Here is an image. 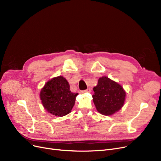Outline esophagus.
Here are the masks:
<instances>
[{"mask_svg":"<svg viewBox=\"0 0 161 161\" xmlns=\"http://www.w3.org/2000/svg\"><path fill=\"white\" fill-rule=\"evenodd\" d=\"M90 92H91V90H90V88H89V89H87V90H83V91H81V93H90Z\"/></svg>","mask_w":161,"mask_h":161,"instance_id":"1","label":"esophagus"}]
</instances>
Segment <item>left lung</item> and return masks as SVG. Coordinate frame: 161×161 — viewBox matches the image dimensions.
I'll list each match as a JSON object with an SVG mask.
<instances>
[{"mask_svg":"<svg viewBox=\"0 0 161 161\" xmlns=\"http://www.w3.org/2000/svg\"><path fill=\"white\" fill-rule=\"evenodd\" d=\"M93 103L99 113L111 115L121 109L126 93L123 87L109 77H100L97 85L93 87Z\"/></svg>","mask_w":161,"mask_h":161,"instance_id":"1","label":"left lung"}]
</instances>
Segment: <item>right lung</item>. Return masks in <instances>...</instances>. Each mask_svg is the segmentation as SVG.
Segmentation results:
<instances>
[{"label":"right lung","mask_w":161,"mask_h":161,"mask_svg":"<svg viewBox=\"0 0 161 161\" xmlns=\"http://www.w3.org/2000/svg\"><path fill=\"white\" fill-rule=\"evenodd\" d=\"M77 95L78 93L71 92L69 83L60 75L46 83L40 92V97L47 112L62 117L71 112Z\"/></svg>","instance_id":"add662e5"}]
</instances>
